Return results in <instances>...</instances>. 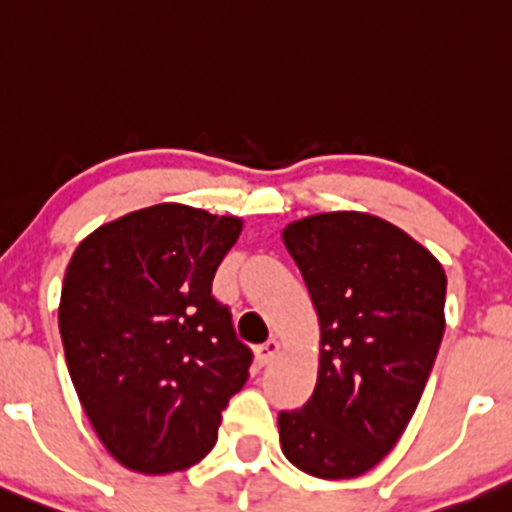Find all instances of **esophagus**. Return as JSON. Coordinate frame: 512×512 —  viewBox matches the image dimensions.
<instances>
[{"label": "esophagus", "instance_id": "1", "mask_svg": "<svg viewBox=\"0 0 512 512\" xmlns=\"http://www.w3.org/2000/svg\"><path fill=\"white\" fill-rule=\"evenodd\" d=\"M279 353H281V343L276 341V338H269L267 343H262V346L255 348V360L260 362V365H269V362H272Z\"/></svg>", "mask_w": 512, "mask_h": 512}]
</instances>
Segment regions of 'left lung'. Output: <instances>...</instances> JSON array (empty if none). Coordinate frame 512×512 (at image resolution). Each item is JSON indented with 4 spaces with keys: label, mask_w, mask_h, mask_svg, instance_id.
Returning <instances> with one entry per match:
<instances>
[{
    "label": "left lung",
    "mask_w": 512,
    "mask_h": 512,
    "mask_svg": "<svg viewBox=\"0 0 512 512\" xmlns=\"http://www.w3.org/2000/svg\"><path fill=\"white\" fill-rule=\"evenodd\" d=\"M281 238L319 319L315 393L279 415L281 451L312 477H360L415 415L446 329V272L367 212L312 214Z\"/></svg>",
    "instance_id": "8db88e82"
}]
</instances>
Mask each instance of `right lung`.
Masks as SVG:
<instances>
[{
	"instance_id": "obj_1",
	"label": "right lung",
	"mask_w": 512,
	"mask_h": 512,
	"mask_svg": "<svg viewBox=\"0 0 512 512\" xmlns=\"http://www.w3.org/2000/svg\"><path fill=\"white\" fill-rule=\"evenodd\" d=\"M243 219L162 202L80 240L64 274L59 331L85 415L112 458L143 474L200 463L221 410L248 381L212 279Z\"/></svg>"
}]
</instances>
